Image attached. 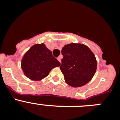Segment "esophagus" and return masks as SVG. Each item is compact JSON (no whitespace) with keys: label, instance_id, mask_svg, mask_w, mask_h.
I'll use <instances>...</instances> for the list:
<instances>
[{"label":"esophagus","instance_id":"1","mask_svg":"<svg viewBox=\"0 0 120 120\" xmlns=\"http://www.w3.org/2000/svg\"><path fill=\"white\" fill-rule=\"evenodd\" d=\"M57 59H58V61H59V62L61 63V56H59L58 58H57Z\"/></svg>","mask_w":120,"mask_h":120}]
</instances>
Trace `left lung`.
<instances>
[{
    "mask_svg": "<svg viewBox=\"0 0 120 120\" xmlns=\"http://www.w3.org/2000/svg\"><path fill=\"white\" fill-rule=\"evenodd\" d=\"M63 58L60 70L66 83L72 87H80L88 83L95 75L97 60L86 45L70 43L61 51Z\"/></svg>",
    "mask_w": 120,
    "mask_h": 120,
    "instance_id": "1",
    "label": "left lung"
}]
</instances>
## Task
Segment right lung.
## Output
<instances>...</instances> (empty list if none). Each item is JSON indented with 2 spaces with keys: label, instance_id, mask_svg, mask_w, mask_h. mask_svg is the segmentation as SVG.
Segmentation results:
<instances>
[{
  "label": "right lung",
  "instance_id": "right-lung-1",
  "mask_svg": "<svg viewBox=\"0 0 120 120\" xmlns=\"http://www.w3.org/2000/svg\"><path fill=\"white\" fill-rule=\"evenodd\" d=\"M61 64L44 43L36 44L24 54L21 62L24 75L30 80L38 81L47 76L53 68Z\"/></svg>",
  "mask_w": 120,
  "mask_h": 120
}]
</instances>
